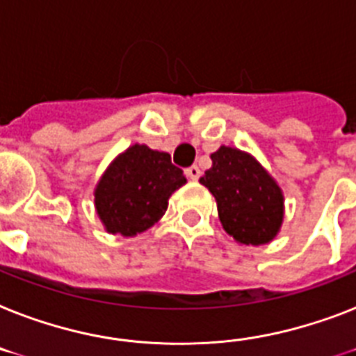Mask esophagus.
I'll return each instance as SVG.
<instances>
[{
	"label": "esophagus",
	"mask_w": 356,
	"mask_h": 356,
	"mask_svg": "<svg viewBox=\"0 0 356 356\" xmlns=\"http://www.w3.org/2000/svg\"><path fill=\"white\" fill-rule=\"evenodd\" d=\"M186 175L192 179V181H197V179L201 177V170H199V166H195V164H193V166H190V168L186 170Z\"/></svg>",
	"instance_id": "esophagus-1"
}]
</instances>
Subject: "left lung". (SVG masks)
<instances>
[{
	"label": "left lung",
	"mask_w": 356,
	"mask_h": 356,
	"mask_svg": "<svg viewBox=\"0 0 356 356\" xmlns=\"http://www.w3.org/2000/svg\"><path fill=\"white\" fill-rule=\"evenodd\" d=\"M199 183L218 201L221 225L236 241L263 245L278 234L283 219L280 186L247 153L221 146Z\"/></svg>",
	"instance_id": "obj_1"
}]
</instances>
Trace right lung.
<instances>
[{
  "mask_svg": "<svg viewBox=\"0 0 356 356\" xmlns=\"http://www.w3.org/2000/svg\"><path fill=\"white\" fill-rule=\"evenodd\" d=\"M186 183L168 153L135 144L118 155L95 190V207L108 232L135 236L163 218L168 199Z\"/></svg>",
  "mask_w": 356,
  "mask_h": 356,
  "instance_id": "obj_1",
  "label": "right lung"
}]
</instances>
